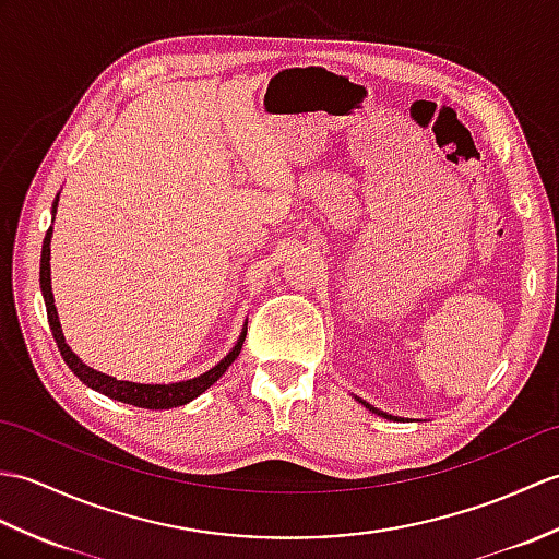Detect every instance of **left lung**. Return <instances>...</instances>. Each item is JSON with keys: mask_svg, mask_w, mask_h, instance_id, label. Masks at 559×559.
Masks as SVG:
<instances>
[{"mask_svg": "<svg viewBox=\"0 0 559 559\" xmlns=\"http://www.w3.org/2000/svg\"><path fill=\"white\" fill-rule=\"evenodd\" d=\"M365 405H367V402H365ZM367 407H369V405H367ZM369 409H373V407H369ZM373 412H376V414H381V417H385V419H393L391 414H385V412H379V409H373Z\"/></svg>", "mask_w": 559, "mask_h": 559, "instance_id": "8db88e82", "label": "left lung"}]
</instances>
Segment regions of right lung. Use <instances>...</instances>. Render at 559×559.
<instances>
[{
  "label": "right lung",
  "mask_w": 559,
  "mask_h": 559,
  "mask_svg": "<svg viewBox=\"0 0 559 559\" xmlns=\"http://www.w3.org/2000/svg\"><path fill=\"white\" fill-rule=\"evenodd\" d=\"M57 202L55 200V214H57ZM49 242H51V228L47 230L45 242H43V257H40V288L45 295V305H47V319H49V329L51 335H55L59 353L67 361L69 369L81 379L85 385L93 388V391L107 395L111 400H119L126 402V405H135L142 409H168V407H178V405H186V402L194 400L198 395H202L206 388L214 385L218 381V376H224V371L236 361V357L240 355L242 343H245V335H248V329L242 331L240 341L236 343V347L230 349V353L218 361L214 369H210L206 373L198 376V379H190V381H180V383H164V385H150V383H133V381H116L107 373H99L95 369H90L87 365H83L81 359L75 357L73 349L63 341V333H61V323L57 317V307H55V295H51V278H49Z\"/></svg>",
  "instance_id": "right-lung-1"
}]
</instances>
